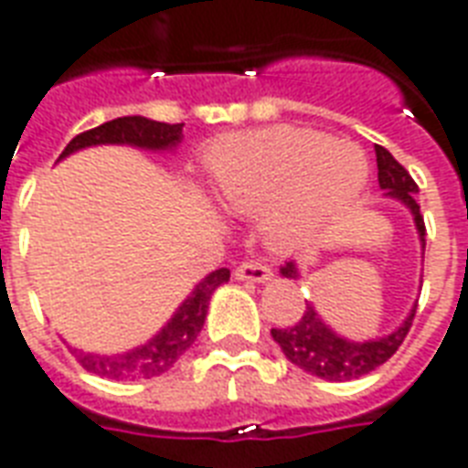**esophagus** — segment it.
<instances>
[{"label":"esophagus","instance_id":"esophagus-1","mask_svg":"<svg viewBox=\"0 0 468 468\" xmlns=\"http://www.w3.org/2000/svg\"><path fill=\"white\" fill-rule=\"evenodd\" d=\"M234 276H237V281H249V283H269L273 273L261 261H241L237 266Z\"/></svg>","mask_w":468,"mask_h":468}]
</instances>
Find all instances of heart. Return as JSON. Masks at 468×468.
I'll use <instances>...</instances> for the list:
<instances>
[{
  "instance_id": "obj_1",
  "label": "heart",
  "mask_w": 468,
  "mask_h": 468,
  "mask_svg": "<svg viewBox=\"0 0 468 468\" xmlns=\"http://www.w3.org/2000/svg\"><path fill=\"white\" fill-rule=\"evenodd\" d=\"M207 172L221 205L241 214L266 209V234L286 247L338 219L363 195L370 163L347 140L276 125L221 138Z\"/></svg>"
}]
</instances>
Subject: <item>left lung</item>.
I'll list each match as a JSON object with an SVG mask.
<instances>
[{"instance_id":"8db88e82","label":"left lung","mask_w":468,"mask_h":468,"mask_svg":"<svg viewBox=\"0 0 468 468\" xmlns=\"http://www.w3.org/2000/svg\"><path fill=\"white\" fill-rule=\"evenodd\" d=\"M375 154H378L380 189H385V197H392L397 202H402L412 212L414 227H417L421 249H424V219H421L420 205L414 199L420 187L414 185L410 172L397 163L385 147L375 145ZM281 276L283 279H298L301 271H298L296 261L283 263ZM414 311H417V303L412 305V311H410L405 321L399 323L392 333L382 335V338L350 340L330 328L328 323L321 318V314L315 311L314 303H305L303 318L293 328H271V335L288 360L298 365L308 375H315V378H323V380L330 382L357 380V378H363L375 367H380L382 363H388L389 357L397 353V347L402 346V340L410 333Z\"/></svg>"}]
</instances>
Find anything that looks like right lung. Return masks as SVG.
<instances>
[{
	"mask_svg": "<svg viewBox=\"0 0 468 468\" xmlns=\"http://www.w3.org/2000/svg\"><path fill=\"white\" fill-rule=\"evenodd\" d=\"M182 125L185 122H157L143 115H125L115 118L93 130H86L66 145L58 160L69 154L86 150L96 145H130L140 150H153V153H172L182 143ZM229 281V269H217L207 273L199 281L192 293H189L172 318L165 323L163 328L154 333L153 338L143 346L133 347L128 353L101 355V353H83L79 347H71L73 355L79 357V363L88 372H96L98 378L108 380H150L157 378L180 360L187 353L197 335L202 333L205 325L207 308L212 301L214 291Z\"/></svg>",
	"mask_w": 468,
	"mask_h": 468,
	"instance_id": "add662e5",
	"label": "right lung"
}]
</instances>
